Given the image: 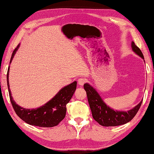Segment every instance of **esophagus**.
<instances>
[{
	"label": "esophagus",
	"instance_id": "esophagus-1",
	"mask_svg": "<svg viewBox=\"0 0 154 154\" xmlns=\"http://www.w3.org/2000/svg\"><path fill=\"white\" fill-rule=\"evenodd\" d=\"M86 82H87V79H83V78H81V79H80L78 80V83H79L80 86H83Z\"/></svg>",
	"mask_w": 154,
	"mask_h": 154
}]
</instances>
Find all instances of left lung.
<instances>
[{"instance_id": "8db88e82", "label": "left lung", "mask_w": 154, "mask_h": 154, "mask_svg": "<svg viewBox=\"0 0 154 154\" xmlns=\"http://www.w3.org/2000/svg\"><path fill=\"white\" fill-rule=\"evenodd\" d=\"M131 47L134 52L144 60L141 51L134 42H132ZM84 88L87 92L88 101L94 120L103 126H116L130 122L135 116L143 101L142 99L138 105L127 112L118 111L107 106L92 86L86 83L84 85Z\"/></svg>"}]
</instances>
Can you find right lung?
Listing matches in <instances>:
<instances>
[{"label": "right lung", "mask_w": 154, "mask_h": 154, "mask_svg": "<svg viewBox=\"0 0 154 154\" xmlns=\"http://www.w3.org/2000/svg\"><path fill=\"white\" fill-rule=\"evenodd\" d=\"M19 47L20 45L13 51L10 63ZM9 68L10 66L8 67L7 74V86L10 100L16 114L24 122L30 125L47 128L57 125L66 116V105L69 103L76 89L77 82L74 81L62 88L50 101L43 106L35 109H26L18 106L13 99L9 82Z\"/></svg>", "instance_id": "right-lung-1"}]
</instances>
